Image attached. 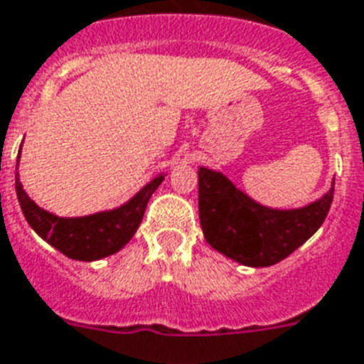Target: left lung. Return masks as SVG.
<instances>
[{
	"mask_svg": "<svg viewBox=\"0 0 364 364\" xmlns=\"http://www.w3.org/2000/svg\"><path fill=\"white\" fill-rule=\"evenodd\" d=\"M334 187L319 200L294 210L255 202L225 173L198 170V211L205 242L243 266H272L299 249L321 227Z\"/></svg>",
	"mask_w": 364,
	"mask_h": 364,
	"instance_id": "left-lung-1",
	"label": "left lung"
}]
</instances>
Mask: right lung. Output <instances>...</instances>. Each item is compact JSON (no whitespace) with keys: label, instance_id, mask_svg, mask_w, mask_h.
I'll return each mask as SVG.
<instances>
[{"label":"right lung","instance_id":"add662e5","mask_svg":"<svg viewBox=\"0 0 364 364\" xmlns=\"http://www.w3.org/2000/svg\"><path fill=\"white\" fill-rule=\"evenodd\" d=\"M20 160V153H18ZM164 181V173L151 179L145 187L132 196L126 204L115 210L98 211L85 217H58L43 210L26 194L20 183L18 171L14 176V187L20 210L37 236H41L60 253L75 260L92 262L117 253L130 242L143 219L151 194Z\"/></svg>","mask_w":364,"mask_h":364}]
</instances>
